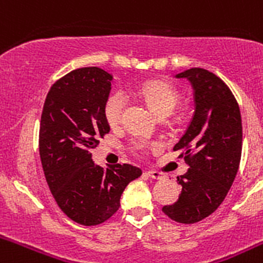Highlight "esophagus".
<instances>
[{"instance_id": "1", "label": "esophagus", "mask_w": 263, "mask_h": 263, "mask_svg": "<svg viewBox=\"0 0 263 263\" xmlns=\"http://www.w3.org/2000/svg\"><path fill=\"white\" fill-rule=\"evenodd\" d=\"M146 175H147L148 178L155 179V180H160V179L164 178V176L162 175V174L157 173V171H147V173H146Z\"/></svg>"}]
</instances>
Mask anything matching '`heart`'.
I'll use <instances>...</instances> for the list:
<instances>
[{
  "label": "heart",
  "mask_w": 263,
  "mask_h": 263,
  "mask_svg": "<svg viewBox=\"0 0 263 263\" xmlns=\"http://www.w3.org/2000/svg\"><path fill=\"white\" fill-rule=\"evenodd\" d=\"M146 103L158 116H170L178 104V92L175 88L164 81H148L139 89ZM126 105V96L122 90H116L110 93L104 104V116H105L108 124L115 126L122 118L124 109ZM155 145H150L146 141H136L133 143V150L136 153H145L147 148L154 147Z\"/></svg>",
  "instance_id": "1"
}]
</instances>
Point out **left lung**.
<instances>
[{"mask_svg": "<svg viewBox=\"0 0 263 263\" xmlns=\"http://www.w3.org/2000/svg\"><path fill=\"white\" fill-rule=\"evenodd\" d=\"M194 87L195 113L185 133L174 146L190 166L178 178L179 199L162 211L182 224L201 221L217 210L231 190L242 150V124L238 104L220 78L204 68L175 76Z\"/></svg>", "mask_w": 263, "mask_h": 263, "instance_id": "obj_1", "label": "left lung"}]
</instances>
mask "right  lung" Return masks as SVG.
Instances as JSON below:
<instances>
[{
  "mask_svg": "<svg viewBox=\"0 0 263 263\" xmlns=\"http://www.w3.org/2000/svg\"><path fill=\"white\" fill-rule=\"evenodd\" d=\"M113 76L99 67L73 69L46 97L39 127V154L46 180L60 210L81 225L106 221L120 208L121 195L142 175L132 164L103 168L90 150L110 126L104 104Z\"/></svg>",
  "mask_w": 263,
  "mask_h": 263,
  "instance_id": "1",
  "label": "right lung"
}]
</instances>
